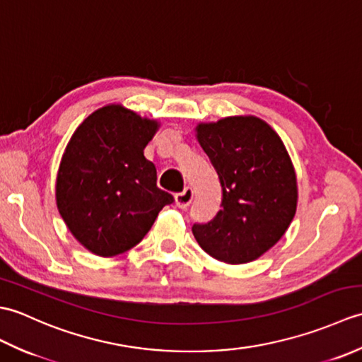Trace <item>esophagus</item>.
<instances>
[{
    "label": "esophagus",
    "instance_id": "obj_1",
    "mask_svg": "<svg viewBox=\"0 0 362 362\" xmlns=\"http://www.w3.org/2000/svg\"><path fill=\"white\" fill-rule=\"evenodd\" d=\"M191 201H193V189H191L189 187L183 189L182 193L175 194V205L182 210H185L187 206L191 204Z\"/></svg>",
    "mask_w": 362,
    "mask_h": 362
}]
</instances>
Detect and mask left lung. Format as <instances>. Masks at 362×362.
<instances>
[{
	"mask_svg": "<svg viewBox=\"0 0 362 362\" xmlns=\"http://www.w3.org/2000/svg\"><path fill=\"white\" fill-rule=\"evenodd\" d=\"M196 138L216 169L222 209L193 226L202 250L227 264L259 258L286 233L297 210L294 165L280 135L255 115L199 122Z\"/></svg>",
	"mask_w": 362,
	"mask_h": 362,
	"instance_id": "obj_1",
	"label": "left lung"
}]
</instances>
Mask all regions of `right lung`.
<instances>
[{
  "instance_id": "obj_1",
  "label": "right lung",
  "mask_w": 362,
  "mask_h": 362,
  "mask_svg": "<svg viewBox=\"0 0 362 362\" xmlns=\"http://www.w3.org/2000/svg\"><path fill=\"white\" fill-rule=\"evenodd\" d=\"M122 104L95 110L74 130L56 177V204L82 247L115 257L140 243L173 196L157 188L144 148L160 129Z\"/></svg>"
}]
</instances>
